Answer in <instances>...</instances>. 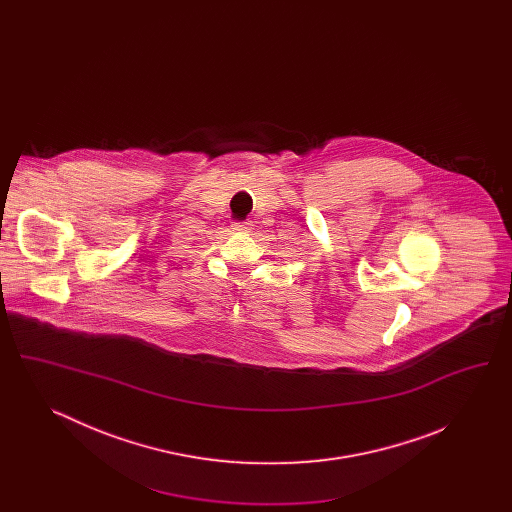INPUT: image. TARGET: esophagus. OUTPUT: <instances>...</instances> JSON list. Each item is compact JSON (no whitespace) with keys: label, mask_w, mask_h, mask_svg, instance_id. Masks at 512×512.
<instances>
[{"label":"esophagus","mask_w":512,"mask_h":512,"mask_svg":"<svg viewBox=\"0 0 512 512\" xmlns=\"http://www.w3.org/2000/svg\"><path fill=\"white\" fill-rule=\"evenodd\" d=\"M249 226H251L249 220H247V222H236V224H234V230H247Z\"/></svg>","instance_id":"obj_1"}]
</instances>
